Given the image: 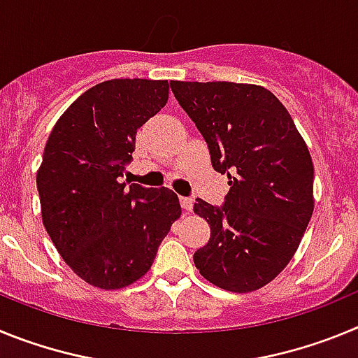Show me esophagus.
<instances>
[{"label":"esophagus","instance_id":"obj_1","mask_svg":"<svg viewBox=\"0 0 358 358\" xmlns=\"http://www.w3.org/2000/svg\"><path fill=\"white\" fill-rule=\"evenodd\" d=\"M181 206L185 211H192V208H194V201L189 197H181Z\"/></svg>","mask_w":358,"mask_h":358}]
</instances>
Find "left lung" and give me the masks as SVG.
Here are the masks:
<instances>
[{
	"label": "left lung",
	"instance_id": "left-lung-1",
	"mask_svg": "<svg viewBox=\"0 0 358 358\" xmlns=\"http://www.w3.org/2000/svg\"><path fill=\"white\" fill-rule=\"evenodd\" d=\"M170 87L206 140L213 169L229 179L224 206L194 204L211 227L195 267L229 292L262 289L292 260L314 213L308 147L262 85L172 80Z\"/></svg>",
	"mask_w": 358,
	"mask_h": 358
}]
</instances>
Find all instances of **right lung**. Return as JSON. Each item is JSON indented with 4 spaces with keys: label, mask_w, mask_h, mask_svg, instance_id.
<instances>
[{
    "label": "right lung",
    "mask_w": 358,
    "mask_h": 358,
    "mask_svg": "<svg viewBox=\"0 0 358 358\" xmlns=\"http://www.w3.org/2000/svg\"><path fill=\"white\" fill-rule=\"evenodd\" d=\"M166 100L169 80H106L64 110L44 147L37 170L43 224L73 273L98 289L143 278L181 217L172 189L122 181L136 132Z\"/></svg>",
    "instance_id": "1"
}]
</instances>
